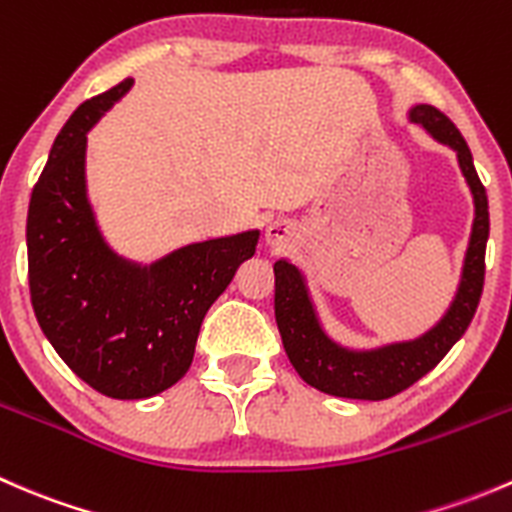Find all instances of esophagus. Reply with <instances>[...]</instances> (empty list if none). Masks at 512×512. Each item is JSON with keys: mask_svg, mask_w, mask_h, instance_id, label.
I'll return each mask as SVG.
<instances>
[{"mask_svg": "<svg viewBox=\"0 0 512 512\" xmlns=\"http://www.w3.org/2000/svg\"><path fill=\"white\" fill-rule=\"evenodd\" d=\"M294 235H297V230H294L289 220H272L265 230V242L272 250H282V247H287L294 240Z\"/></svg>", "mask_w": 512, "mask_h": 512, "instance_id": "34e87169", "label": "esophagus"}]
</instances>
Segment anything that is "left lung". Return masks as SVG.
<instances>
[{
    "label": "left lung",
    "mask_w": 512,
    "mask_h": 512,
    "mask_svg": "<svg viewBox=\"0 0 512 512\" xmlns=\"http://www.w3.org/2000/svg\"><path fill=\"white\" fill-rule=\"evenodd\" d=\"M406 116L433 141L456 153L458 168L473 198V225L463 255L461 280L441 319L423 334L404 342L371 349L347 347L324 329L304 272L287 257L275 262V317L289 361L309 386L342 399H391L416 384L466 334L483 292L485 242L490 232L488 195L473 165L471 148L451 118L428 103H416Z\"/></svg>",
    "instance_id": "8db88e82"
}]
</instances>
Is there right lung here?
<instances>
[{"label":"right lung","mask_w":512,"mask_h":512,"mask_svg":"<svg viewBox=\"0 0 512 512\" xmlns=\"http://www.w3.org/2000/svg\"><path fill=\"white\" fill-rule=\"evenodd\" d=\"M133 79L81 103L49 151L27 215L29 292L56 354L111 399H151L193 364L200 324L255 255L260 230L190 242L158 260L118 255L86 185L89 131Z\"/></svg>","instance_id":"1"}]
</instances>
